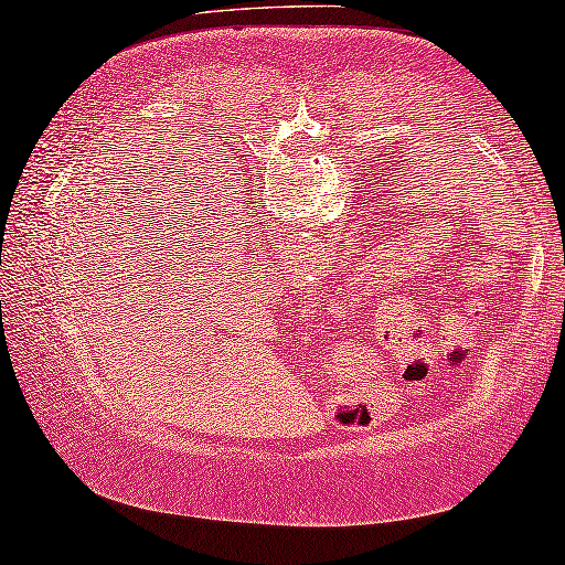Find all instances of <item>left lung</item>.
<instances>
[{
	"mask_svg": "<svg viewBox=\"0 0 565 565\" xmlns=\"http://www.w3.org/2000/svg\"><path fill=\"white\" fill-rule=\"evenodd\" d=\"M386 212H388V210H386ZM386 222H392V224H386V227H384V224L376 222V227H384V232L379 234V242H381V245H384V247H388L385 245L386 241L390 242V245H396V242H398V245H406V242H414L412 234H414V237H419V227H424V224H419V222H414V224H409L406 220L394 222V216H388V214H386ZM472 227H475V224H472ZM472 227H470V234H467V237L462 234V242H459V232H455V234H457V247H459V253H465V247H467V249H470V255H477V245L488 247V242L477 239V234L472 232ZM427 230H429V227H427ZM477 230H480V227H477ZM386 231L390 232L388 235L385 234ZM447 237H449V232L445 230V239H447ZM388 249H392V247H388ZM373 253L381 255L379 249H373ZM480 253H482V249H480ZM447 255H449V253H447ZM373 259H376V257H373ZM379 263H381V259H379ZM455 263H457V257H455ZM472 263H475V259H472ZM361 265L369 267V265H373V263H371V259H363ZM355 273H359V270H355ZM369 273H371V267H369Z\"/></svg>",
	"mask_w": 565,
	"mask_h": 565,
	"instance_id": "obj_1",
	"label": "left lung"
}]
</instances>
